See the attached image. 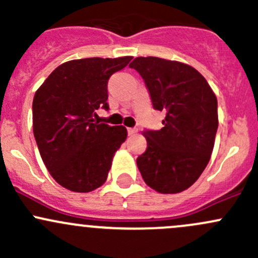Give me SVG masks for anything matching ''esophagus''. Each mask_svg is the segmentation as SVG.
Returning a JSON list of instances; mask_svg holds the SVG:
<instances>
[{"label":"esophagus","instance_id":"obj_1","mask_svg":"<svg viewBox=\"0 0 258 258\" xmlns=\"http://www.w3.org/2000/svg\"><path fill=\"white\" fill-rule=\"evenodd\" d=\"M127 132H128V136H134L137 132L136 128H127Z\"/></svg>","mask_w":258,"mask_h":258}]
</instances>
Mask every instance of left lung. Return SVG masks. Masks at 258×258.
Returning a JSON list of instances; mask_svg holds the SVG:
<instances>
[{"label":"left lung","instance_id":"left-lung-1","mask_svg":"<svg viewBox=\"0 0 258 258\" xmlns=\"http://www.w3.org/2000/svg\"><path fill=\"white\" fill-rule=\"evenodd\" d=\"M145 81L155 110L166 113L163 127L145 130L146 152L137 157L142 178L160 194H178L206 168L218 127L217 98L194 67L158 57L130 63Z\"/></svg>","mask_w":258,"mask_h":258}]
</instances>
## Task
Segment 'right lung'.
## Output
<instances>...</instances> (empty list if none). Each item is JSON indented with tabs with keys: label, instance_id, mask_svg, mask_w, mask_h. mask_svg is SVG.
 Returning a JSON list of instances; mask_svg holds the SVG:
<instances>
[{
	"label": "right lung",
	"instance_id": "1",
	"mask_svg": "<svg viewBox=\"0 0 258 258\" xmlns=\"http://www.w3.org/2000/svg\"><path fill=\"white\" fill-rule=\"evenodd\" d=\"M131 56L72 59L59 64L36 91L33 135L48 172L74 192H91L107 179L114 152L127 137L123 126L95 122L108 110L107 82Z\"/></svg>",
	"mask_w": 258,
	"mask_h": 258
}]
</instances>
